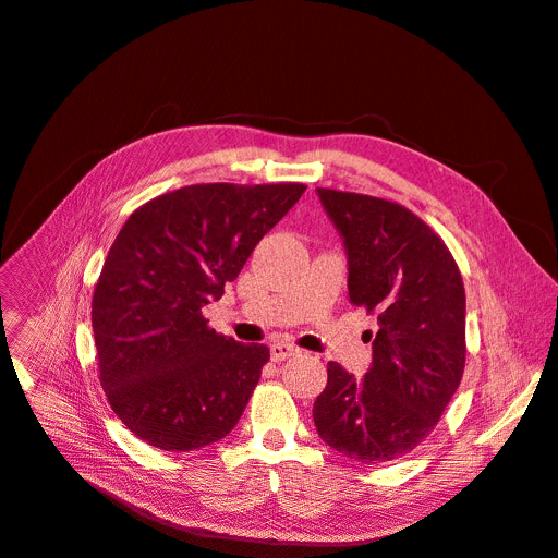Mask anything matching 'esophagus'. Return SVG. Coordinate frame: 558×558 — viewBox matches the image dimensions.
Instances as JSON below:
<instances>
[{"mask_svg":"<svg viewBox=\"0 0 558 558\" xmlns=\"http://www.w3.org/2000/svg\"><path fill=\"white\" fill-rule=\"evenodd\" d=\"M298 354H300V348H295V344H290V342H272L270 344V356L275 363H281V361H286L290 356H298Z\"/></svg>","mask_w":558,"mask_h":558,"instance_id":"obj_1","label":"esophagus"}]
</instances>
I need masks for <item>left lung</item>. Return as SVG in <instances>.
Masks as SVG:
<instances>
[{"label": "left lung", "instance_id": "left-lung-1", "mask_svg": "<svg viewBox=\"0 0 558 558\" xmlns=\"http://www.w3.org/2000/svg\"><path fill=\"white\" fill-rule=\"evenodd\" d=\"M350 258V302L377 317L363 379L329 361L313 404L320 438L359 463L400 459L427 438L465 369V288L442 238L407 206L317 189Z\"/></svg>", "mask_w": 558, "mask_h": 558}]
</instances>
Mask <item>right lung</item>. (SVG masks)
Returning a JSON list of instances; mask_svg holds the SVG:
<instances>
[{"label": "right lung", "instance_id": "obj_1", "mask_svg": "<svg viewBox=\"0 0 558 558\" xmlns=\"http://www.w3.org/2000/svg\"><path fill=\"white\" fill-rule=\"evenodd\" d=\"M304 183H195L138 206L120 229L93 293L99 384L129 432L163 452H193L241 420L270 361L208 327L260 238Z\"/></svg>", "mask_w": 558, "mask_h": 558}]
</instances>
